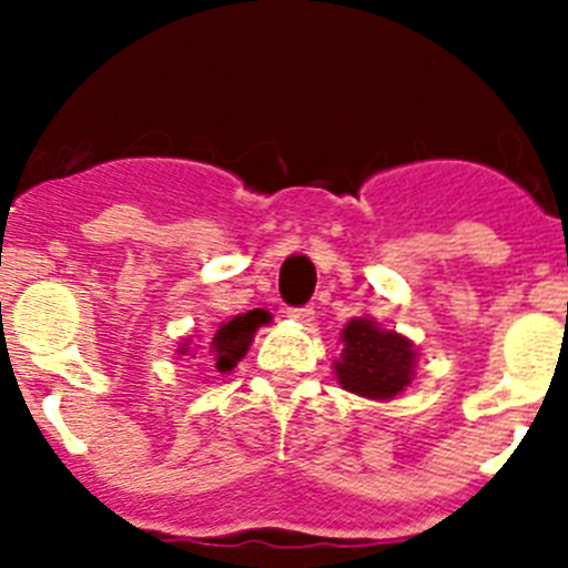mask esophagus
I'll return each mask as SVG.
<instances>
[{"label": "esophagus", "mask_w": 568, "mask_h": 568, "mask_svg": "<svg viewBox=\"0 0 568 568\" xmlns=\"http://www.w3.org/2000/svg\"><path fill=\"white\" fill-rule=\"evenodd\" d=\"M287 315L295 321V324H301V327H313V321H315L313 307H293L287 310Z\"/></svg>", "instance_id": "1"}]
</instances>
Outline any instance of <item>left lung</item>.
Here are the masks:
<instances>
[{"instance_id":"left-lung-1","label":"left lung","mask_w":568,"mask_h":568,"mask_svg":"<svg viewBox=\"0 0 568 568\" xmlns=\"http://www.w3.org/2000/svg\"><path fill=\"white\" fill-rule=\"evenodd\" d=\"M341 341L344 349L333 364L341 389L384 404L413 384L418 349L406 335L384 329L369 315H358L346 321Z\"/></svg>"}]
</instances>
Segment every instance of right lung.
<instances>
[{"mask_svg":"<svg viewBox=\"0 0 568 568\" xmlns=\"http://www.w3.org/2000/svg\"><path fill=\"white\" fill-rule=\"evenodd\" d=\"M270 321H273V315H270L267 310H250V313L233 315V318L224 321L222 327L215 329L213 341H210L207 346L184 341V344H179L175 355L195 358L199 353H204V364L213 366L219 375H227L233 373L235 366H239V361L247 355L258 327H264Z\"/></svg>","mask_w":568,"mask_h":568,"instance_id":"right-lung-1","label":"right lung"}]
</instances>
